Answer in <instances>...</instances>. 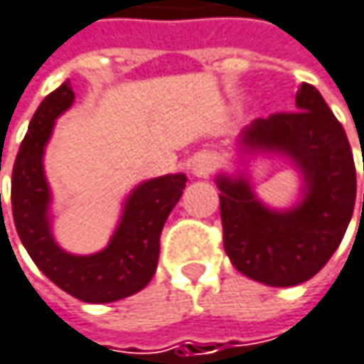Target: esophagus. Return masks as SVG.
Instances as JSON below:
<instances>
[{
    "label": "esophagus",
    "mask_w": 364,
    "mask_h": 364,
    "mask_svg": "<svg viewBox=\"0 0 364 364\" xmlns=\"http://www.w3.org/2000/svg\"><path fill=\"white\" fill-rule=\"evenodd\" d=\"M191 171L196 177H208L212 171H214V159L210 154H200L193 159V164H191Z\"/></svg>",
    "instance_id": "1"
}]
</instances>
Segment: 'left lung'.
Masks as SVG:
<instances>
[{
	"mask_svg": "<svg viewBox=\"0 0 364 364\" xmlns=\"http://www.w3.org/2000/svg\"><path fill=\"white\" fill-rule=\"evenodd\" d=\"M296 111L255 119L239 136L243 154H280L301 171L303 198L290 210L259 202L245 175H218L225 251L247 278L296 287L330 262L353 218L356 168L342 123L319 90L303 84ZM364 210V193H363Z\"/></svg>",
	"mask_w": 364,
	"mask_h": 364,
	"instance_id": "obj_1",
	"label": "left lung"
}]
</instances>
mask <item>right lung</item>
Instances as JSON below:
<instances>
[{"label":"right lung","mask_w":364,"mask_h":364,"mask_svg":"<svg viewBox=\"0 0 364 364\" xmlns=\"http://www.w3.org/2000/svg\"><path fill=\"white\" fill-rule=\"evenodd\" d=\"M74 102L70 80L41 102L11 171V212L22 245L36 267L61 290L84 303H113L144 289L159 264L161 232L181 198L187 177L164 175L139 183L123 205L109 245L92 255H72L55 243L49 218L51 191L43 154L55 119Z\"/></svg>","instance_id":"add662e5"}]
</instances>
